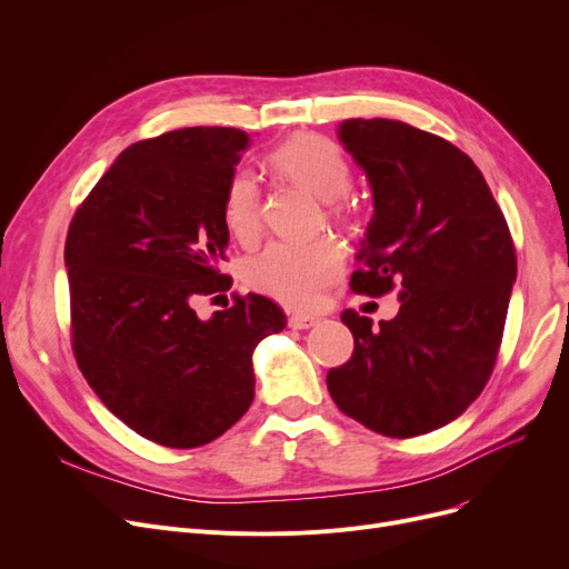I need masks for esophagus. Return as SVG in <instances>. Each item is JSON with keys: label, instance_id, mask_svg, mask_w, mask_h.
<instances>
[{"label": "esophagus", "instance_id": "34e87169", "mask_svg": "<svg viewBox=\"0 0 569 569\" xmlns=\"http://www.w3.org/2000/svg\"><path fill=\"white\" fill-rule=\"evenodd\" d=\"M318 322H320V318L311 316V313H292L290 316V327H292V330H309V327H313Z\"/></svg>", "mask_w": 569, "mask_h": 569}]
</instances>
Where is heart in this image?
I'll list each match as a JSON object with an SVG mask.
<instances>
[{
	"instance_id": "b5f03b06",
	"label": "heart",
	"mask_w": 569,
	"mask_h": 569,
	"mask_svg": "<svg viewBox=\"0 0 569 569\" xmlns=\"http://www.w3.org/2000/svg\"><path fill=\"white\" fill-rule=\"evenodd\" d=\"M269 166L290 182L330 202L332 214L343 219V196L352 187V166L341 147L318 133H300L267 154ZM221 219L226 232L239 244H253L260 232V191L251 170H234L223 189ZM343 264V251L330 237L313 242H272L247 264V281L288 307H311Z\"/></svg>"
}]
</instances>
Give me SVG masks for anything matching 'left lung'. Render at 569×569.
Wrapping results in <instances>:
<instances>
[{
    "instance_id": "1",
    "label": "left lung",
    "mask_w": 569,
    "mask_h": 569,
    "mask_svg": "<svg viewBox=\"0 0 569 569\" xmlns=\"http://www.w3.org/2000/svg\"><path fill=\"white\" fill-rule=\"evenodd\" d=\"M339 138L373 189L350 288L401 309L373 320L341 313L352 357L327 373L341 412L412 438L450 425L482 395L517 279L510 228L487 179L459 147L397 119H348Z\"/></svg>"
}]
</instances>
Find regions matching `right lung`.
Listing matches in <instances>:
<instances>
[{"mask_svg":"<svg viewBox=\"0 0 569 569\" xmlns=\"http://www.w3.org/2000/svg\"><path fill=\"white\" fill-rule=\"evenodd\" d=\"M249 136L191 127L127 147L69 226L64 262L71 346L103 406L138 436L174 450L212 442L256 395L251 355L286 327L262 295L221 297L228 232L221 198Z\"/></svg>","mask_w":569,"mask_h":569,"instance_id":"1","label":"right lung"}]
</instances>
